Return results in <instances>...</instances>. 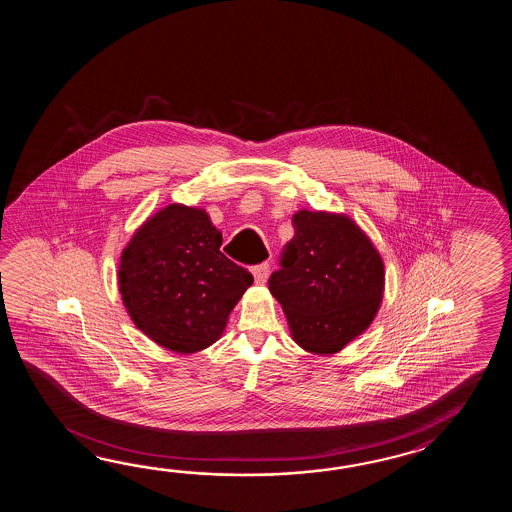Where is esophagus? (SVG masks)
Masks as SVG:
<instances>
[{
    "label": "esophagus",
    "mask_w": 512,
    "mask_h": 512,
    "mask_svg": "<svg viewBox=\"0 0 512 512\" xmlns=\"http://www.w3.org/2000/svg\"><path fill=\"white\" fill-rule=\"evenodd\" d=\"M269 269H271V263H269V261H265V263H260V265L252 267L254 282L258 283V285H263V283L267 282V278H269Z\"/></svg>",
    "instance_id": "esophagus-1"
}]
</instances>
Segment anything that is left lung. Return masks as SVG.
Wrapping results in <instances>:
<instances>
[{
    "instance_id": "obj_1",
    "label": "left lung",
    "mask_w": 512,
    "mask_h": 512,
    "mask_svg": "<svg viewBox=\"0 0 512 512\" xmlns=\"http://www.w3.org/2000/svg\"><path fill=\"white\" fill-rule=\"evenodd\" d=\"M293 227L269 291L282 305L300 348L320 357L335 355L379 313L384 261L348 214L302 208L293 216Z\"/></svg>"
}]
</instances>
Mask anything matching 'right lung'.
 I'll use <instances>...</instances> for the list:
<instances>
[{
	"label": "right lung",
	"instance_id": "right-lung-1",
	"mask_svg": "<svg viewBox=\"0 0 512 512\" xmlns=\"http://www.w3.org/2000/svg\"><path fill=\"white\" fill-rule=\"evenodd\" d=\"M207 210L170 203L133 232L119 260L131 322L157 346L192 355L218 342L252 274L230 261Z\"/></svg>",
	"mask_w": 512,
	"mask_h": 512
}]
</instances>
